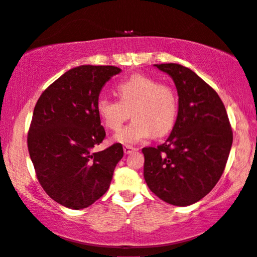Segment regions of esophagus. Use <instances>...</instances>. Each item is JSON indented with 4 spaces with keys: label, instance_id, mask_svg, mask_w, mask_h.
<instances>
[{
    "label": "esophagus",
    "instance_id": "obj_1",
    "mask_svg": "<svg viewBox=\"0 0 257 257\" xmlns=\"http://www.w3.org/2000/svg\"><path fill=\"white\" fill-rule=\"evenodd\" d=\"M136 148H134V147H132V146H124L123 147V152H124V154H126V155H128V154H132V153H134V152H136Z\"/></svg>",
    "mask_w": 257,
    "mask_h": 257
}]
</instances>
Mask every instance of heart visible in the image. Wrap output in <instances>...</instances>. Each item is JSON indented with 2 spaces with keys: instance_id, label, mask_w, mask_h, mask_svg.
Wrapping results in <instances>:
<instances>
[{
  "instance_id": "1",
  "label": "heart",
  "mask_w": 257,
  "mask_h": 257,
  "mask_svg": "<svg viewBox=\"0 0 257 257\" xmlns=\"http://www.w3.org/2000/svg\"><path fill=\"white\" fill-rule=\"evenodd\" d=\"M118 100L101 96L96 110L105 128L118 131L132 115L134 119L114 136V141L133 146L172 131L177 115V97L172 87L135 74L116 85Z\"/></svg>"
}]
</instances>
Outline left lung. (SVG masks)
Listing matches in <instances>:
<instances>
[{
    "instance_id": "left-lung-1",
    "label": "left lung",
    "mask_w": 257,
    "mask_h": 257,
    "mask_svg": "<svg viewBox=\"0 0 257 257\" xmlns=\"http://www.w3.org/2000/svg\"><path fill=\"white\" fill-rule=\"evenodd\" d=\"M168 74L179 95V111L167 141L143 148V176L164 202L187 207L218 182L232 145V132L220 96L189 68L154 64Z\"/></svg>"
}]
</instances>
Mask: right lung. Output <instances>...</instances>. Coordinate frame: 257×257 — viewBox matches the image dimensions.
Segmentation results:
<instances>
[{
  "instance_id": "right-lung-1",
  "label": "right lung",
  "mask_w": 257,
  "mask_h": 257,
  "mask_svg": "<svg viewBox=\"0 0 257 257\" xmlns=\"http://www.w3.org/2000/svg\"><path fill=\"white\" fill-rule=\"evenodd\" d=\"M119 73L114 66L75 67L50 84L34 108L28 150L37 180L54 201L70 209L97 201L123 157L121 143L93 152L105 136L98 96L105 82Z\"/></svg>"
}]
</instances>
